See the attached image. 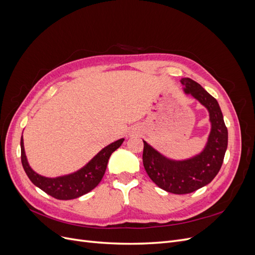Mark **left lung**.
Masks as SVG:
<instances>
[{
  "label": "left lung",
  "mask_w": 255,
  "mask_h": 255,
  "mask_svg": "<svg viewBox=\"0 0 255 255\" xmlns=\"http://www.w3.org/2000/svg\"><path fill=\"white\" fill-rule=\"evenodd\" d=\"M184 91L190 94L210 112L212 130L203 152L187 160H170L143 141L142 161L150 179L158 187L175 195L190 194L217 175L228 148V128L219 104L214 97L189 78L182 79Z\"/></svg>",
  "instance_id": "8db88e82"
}]
</instances>
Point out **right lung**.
Here are the masks:
<instances>
[{
  "label": "right lung",
  "instance_id": "1",
  "mask_svg": "<svg viewBox=\"0 0 255 255\" xmlns=\"http://www.w3.org/2000/svg\"><path fill=\"white\" fill-rule=\"evenodd\" d=\"M123 140L125 139H119L105 146L103 150L100 151L86 166L78 172L56 177V179H49V177H44L36 173L29 167L24 153L23 139L21 137L22 166L32 183L44 192H47L48 195L59 200L75 199L87 194V192L94 189L101 182L110 156L115 150H117L122 144Z\"/></svg>",
  "mask_w": 255,
  "mask_h": 255
}]
</instances>
